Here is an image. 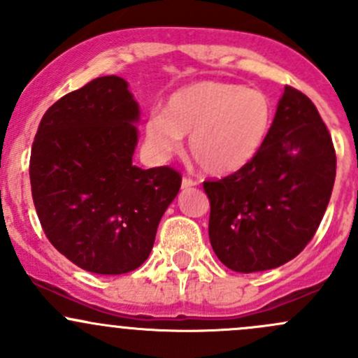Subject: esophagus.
Instances as JSON below:
<instances>
[{
  "mask_svg": "<svg viewBox=\"0 0 358 358\" xmlns=\"http://www.w3.org/2000/svg\"><path fill=\"white\" fill-rule=\"evenodd\" d=\"M196 180H193L191 178H182V182H180V186H182V189H187V187H193L196 186Z\"/></svg>",
  "mask_w": 358,
  "mask_h": 358,
  "instance_id": "obj_1",
  "label": "esophagus"
}]
</instances>
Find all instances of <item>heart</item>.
<instances>
[{"instance_id":"obj_1","label":"heart","mask_w":358,"mask_h":358,"mask_svg":"<svg viewBox=\"0 0 358 358\" xmlns=\"http://www.w3.org/2000/svg\"><path fill=\"white\" fill-rule=\"evenodd\" d=\"M274 124L271 98L259 90L222 80H198L179 87L167 98L164 113L145 124V138L158 153L179 148L189 134L187 148L210 176H227L250 164Z\"/></svg>"}]
</instances>
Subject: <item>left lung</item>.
Here are the masks:
<instances>
[{"mask_svg": "<svg viewBox=\"0 0 358 358\" xmlns=\"http://www.w3.org/2000/svg\"><path fill=\"white\" fill-rule=\"evenodd\" d=\"M336 178V153L315 105L286 86L260 153L241 171L205 180L208 236L236 272L275 268L314 238Z\"/></svg>", "mask_w": 358, "mask_h": 358, "instance_id": "left-lung-1", "label": "left lung"}]
</instances>
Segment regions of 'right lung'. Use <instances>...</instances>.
Returning a JSON list of instances; mask_svg holds the SVG:
<instances>
[{"label":"right lung","mask_w":358,"mask_h":358,"mask_svg":"<svg viewBox=\"0 0 358 358\" xmlns=\"http://www.w3.org/2000/svg\"><path fill=\"white\" fill-rule=\"evenodd\" d=\"M139 105L122 77L105 76L48 108L32 143V200L51 245L87 272L143 265L179 193L171 167L132 164Z\"/></svg>","instance_id":"right-lung-1"}]
</instances>
